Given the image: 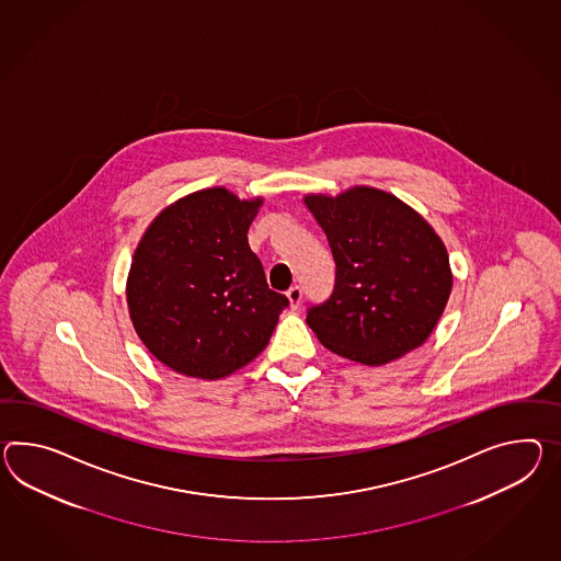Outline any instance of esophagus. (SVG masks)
<instances>
[{"label": "esophagus", "instance_id": "1", "mask_svg": "<svg viewBox=\"0 0 561 561\" xmlns=\"http://www.w3.org/2000/svg\"><path fill=\"white\" fill-rule=\"evenodd\" d=\"M287 301H289V308L296 310L300 306L301 301V289L298 286L289 287L286 291Z\"/></svg>", "mask_w": 561, "mask_h": 561}]
</instances>
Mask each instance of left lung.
<instances>
[{"label":"left lung","instance_id":"left-lung-1","mask_svg":"<svg viewBox=\"0 0 561 561\" xmlns=\"http://www.w3.org/2000/svg\"><path fill=\"white\" fill-rule=\"evenodd\" d=\"M336 265L332 296L306 316L334 355L381 367L422 346L450 298V260L427 220L391 192L306 194Z\"/></svg>","mask_w":561,"mask_h":561}]
</instances>
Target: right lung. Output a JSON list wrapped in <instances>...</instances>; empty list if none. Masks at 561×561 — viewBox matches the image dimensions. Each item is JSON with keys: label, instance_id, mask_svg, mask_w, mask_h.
I'll return each instance as SVG.
<instances>
[{"label": "right lung", "instance_id": "add662e5", "mask_svg": "<svg viewBox=\"0 0 561 561\" xmlns=\"http://www.w3.org/2000/svg\"><path fill=\"white\" fill-rule=\"evenodd\" d=\"M263 196L225 186L165 206L141 234L125 298L139 341L184 377L215 381L243 369L272 339L286 296L267 287L247 231Z\"/></svg>", "mask_w": 561, "mask_h": 561}]
</instances>
